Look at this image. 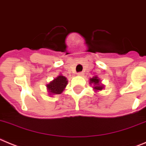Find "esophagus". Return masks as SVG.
Segmentation results:
<instances>
[{
  "instance_id": "esophagus-1",
  "label": "esophagus",
  "mask_w": 146,
  "mask_h": 146,
  "mask_svg": "<svg viewBox=\"0 0 146 146\" xmlns=\"http://www.w3.org/2000/svg\"><path fill=\"white\" fill-rule=\"evenodd\" d=\"M84 73H83V72H80V73H78V76H84Z\"/></svg>"
}]
</instances>
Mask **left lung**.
Instances as JSON below:
<instances>
[{
	"label": "left lung",
	"instance_id": "obj_1",
	"mask_svg": "<svg viewBox=\"0 0 146 146\" xmlns=\"http://www.w3.org/2000/svg\"><path fill=\"white\" fill-rule=\"evenodd\" d=\"M89 84H93V86H94L93 89L95 92L101 91L105 88V85H103L101 83L100 79L98 78V76H94V77L90 78L89 79Z\"/></svg>",
	"mask_w": 146,
	"mask_h": 146
}]
</instances>
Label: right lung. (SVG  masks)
<instances>
[{"label":"right lung","instance_id":"1","mask_svg":"<svg viewBox=\"0 0 146 146\" xmlns=\"http://www.w3.org/2000/svg\"><path fill=\"white\" fill-rule=\"evenodd\" d=\"M68 85V80L66 77L60 74L57 78H54L49 84H46V89L49 95L60 94L65 90Z\"/></svg>","mask_w":146,"mask_h":146}]
</instances>
